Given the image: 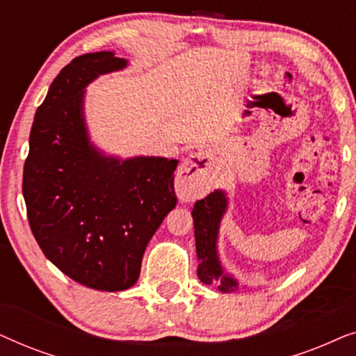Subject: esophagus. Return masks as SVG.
Masks as SVG:
<instances>
[{"label": "esophagus", "mask_w": 356, "mask_h": 356, "mask_svg": "<svg viewBox=\"0 0 356 356\" xmlns=\"http://www.w3.org/2000/svg\"><path fill=\"white\" fill-rule=\"evenodd\" d=\"M213 163L212 150H197L179 165L177 173V189L181 194H197L211 183V165Z\"/></svg>", "instance_id": "1"}]
</instances>
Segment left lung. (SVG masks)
<instances>
[{
    "mask_svg": "<svg viewBox=\"0 0 356 356\" xmlns=\"http://www.w3.org/2000/svg\"><path fill=\"white\" fill-rule=\"evenodd\" d=\"M227 206L228 199L225 191L216 189L207 197L194 204L191 212L199 261L197 277L202 284L217 285L223 293L238 289L236 279L223 269L217 251L218 228H220L222 217L227 212Z\"/></svg>",
    "mask_w": 356,
    "mask_h": 356,
    "instance_id": "1",
    "label": "left lung"
}]
</instances>
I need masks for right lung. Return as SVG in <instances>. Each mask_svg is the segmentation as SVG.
Returning <instances> with one entry per match:
<instances>
[{
	"instance_id": "obj_1",
	"label": "right lung",
	"mask_w": 356,
	"mask_h": 356,
	"mask_svg": "<svg viewBox=\"0 0 356 356\" xmlns=\"http://www.w3.org/2000/svg\"><path fill=\"white\" fill-rule=\"evenodd\" d=\"M126 66L113 51H97L63 67L37 108L24 163L29 225L43 254L102 291L138 282L145 246L177 206L178 160L106 157L89 139L84 89Z\"/></svg>"
}]
</instances>
